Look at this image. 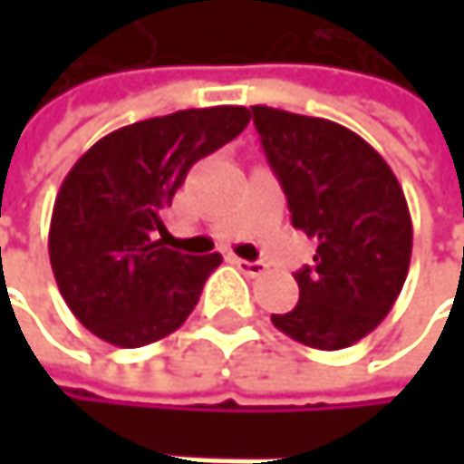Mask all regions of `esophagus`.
Segmentation results:
<instances>
[{
    "instance_id": "esophagus-1",
    "label": "esophagus",
    "mask_w": 464,
    "mask_h": 464,
    "mask_svg": "<svg viewBox=\"0 0 464 464\" xmlns=\"http://www.w3.org/2000/svg\"><path fill=\"white\" fill-rule=\"evenodd\" d=\"M233 263L246 274V276H260L266 271V263L263 260H241V257H233Z\"/></svg>"
}]
</instances>
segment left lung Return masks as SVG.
I'll use <instances>...</instances> for the list:
<instances>
[{"mask_svg":"<svg viewBox=\"0 0 464 464\" xmlns=\"http://www.w3.org/2000/svg\"><path fill=\"white\" fill-rule=\"evenodd\" d=\"M252 121L293 226L317 238L314 263L295 274L298 306L271 323L314 349L352 346L390 314L409 274L403 188L368 141L333 121L263 104Z\"/></svg>","mask_w":464,"mask_h":464,"instance_id":"obj_1","label":"left lung"}]
</instances>
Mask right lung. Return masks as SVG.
Returning a JSON list of instances; mask_svg holds the SVG:
<instances>
[{
	"instance_id": "1",
	"label": "right lung",
	"mask_w": 464,
	"mask_h": 464,
	"mask_svg": "<svg viewBox=\"0 0 464 464\" xmlns=\"http://www.w3.org/2000/svg\"><path fill=\"white\" fill-rule=\"evenodd\" d=\"M246 123V107L179 110L123 126L80 155L55 196L47 249L55 285L82 327L137 349L190 317L223 257L163 246V209L190 166Z\"/></svg>"
}]
</instances>
